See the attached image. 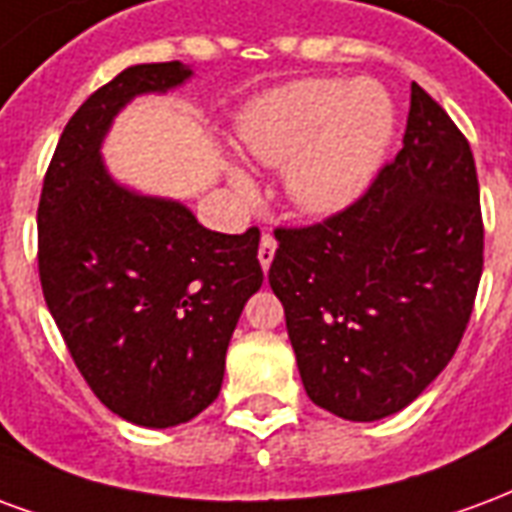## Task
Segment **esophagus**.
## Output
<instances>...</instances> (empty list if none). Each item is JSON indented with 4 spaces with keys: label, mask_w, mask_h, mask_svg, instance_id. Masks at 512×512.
I'll return each instance as SVG.
<instances>
[{
    "label": "esophagus",
    "mask_w": 512,
    "mask_h": 512,
    "mask_svg": "<svg viewBox=\"0 0 512 512\" xmlns=\"http://www.w3.org/2000/svg\"><path fill=\"white\" fill-rule=\"evenodd\" d=\"M272 256H275V237H272V234H261L259 261H261V270H264V272L270 270Z\"/></svg>",
    "instance_id": "esophagus-1"
}]
</instances>
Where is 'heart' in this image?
<instances>
[{"instance_id": "b5f03b06", "label": "heart", "mask_w": 512, "mask_h": 512, "mask_svg": "<svg viewBox=\"0 0 512 512\" xmlns=\"http://www.w3.org/2000/svg\"><path fill=\"white\" fill-rule=\"evenodd\" d=\"M393 122V103L371 81L305 78L253 103L240 119V138L261 163H289L286 193L300 210L330 215L368 188ZM234 185L248 188L242 174Z\"/></svg>"}]
</instances>
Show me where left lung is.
I'll return each mask as SVG.
<instances>
[{
	"label": "left lung",
	"instance_id": "8db88e82",
	"mask_svg": "<svg viewBox=\"0 0 512 512\" xmlns=\"http://www.w3.org/2000/svg\"><path fill=\"white\" fill-rule=\"evenodd\" d=\"M270 286L313 404L354 423L401 412L453 360L483 275L469 141L412 84L404 147L360 199L278 226Z\"/></svg>",
	"mask_w": 512,
	"mask_h": 512
}]
</instances>
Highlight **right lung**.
I'll use <instances>...</instances> for the list:
<instances>
[{
    "label": "right lung",
    "mask_w": 512,
    "mask_h": 512,
    "mask_svg": "<svg viewBox=\"0 0 512 512\" xmlns=\"http://www.w3.org/2000/svg\"><path fill=\"white\" fill-rule=\"evenodd\" d=\"M190 76L182 62L122 70L62 130L37 204L43 297L73 363L122 420L188 423L218 398L226 349L259 292V229L220 234L179 201L119 188L100 160L111 119L141 92Z\"/></svg>",
    "instance_id": "right-lung-1"
}]
</instances>
